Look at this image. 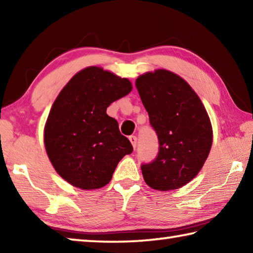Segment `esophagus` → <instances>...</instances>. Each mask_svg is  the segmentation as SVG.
Wrapping results in <instances>:
<instances>
[{
	"label": "esophagus",
	"mask_w": 253,
	"mask_h": 253,
	"mask_svg": "<svg viewBox=\"0 0 253 253\" xmlns=\"http://www.w3.org/2000/svg\"><path fill=\"white\" fill-rule=\"evenodd\" d=\"M129 140H130V143L132 145V147L136 148V146H137V137L136 136H130Z\"/></svg>",
	"instance_id": "obj_1"
}]
</instances>
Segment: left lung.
I'll return each instance as SVG.
<instances>
[{
    "label": "left lung",
    "instance_id": "8db88e82",
    "mask_svg": "<svg viewBox=\"0 0 253 253\" xmlns=\"http://www.w3.org/2000/svg\"><path fill=\"white\" fill-rule=\"evenodd\" d=\"M135 85L160 143L156 160L142 165L145 182L156 191L177 190L199 174L211 151L208 111L191 85L169 70L145 72Z\"/></svg>",
    "mask_w": 253,
    "mask_h": 253
}]
</instances>
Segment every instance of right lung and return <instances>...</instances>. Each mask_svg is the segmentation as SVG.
<instances>
[{
    "mask_svg": "<svg viewBox=\"0 0 253 253\" xmlns=\"http://www.w3.org/2000/svg\"><path fill=\"white\" fill-rule=\"evenodd\" d=\"M131 83L101 67H87L59 92L46 118L43 140L60 176L81 190L110 182L119 161L132 152L106 110L131 91Z\"/></svg>",
    "mask_w": 253,
    "mask_h": 253,
    "instance_id": "1",
    "label": "right lung"
}]
</instances>
